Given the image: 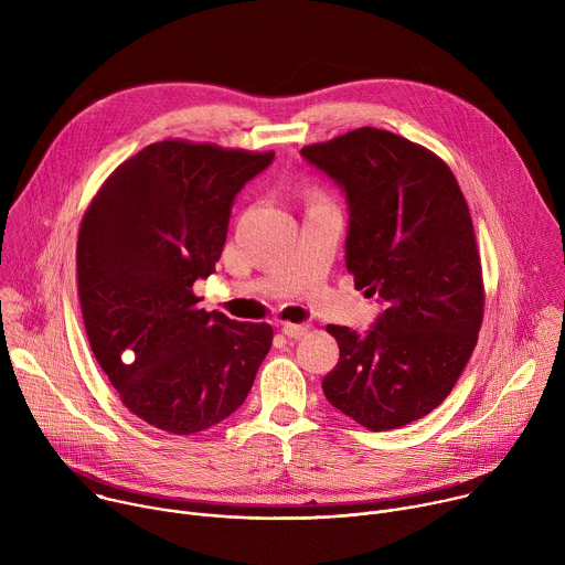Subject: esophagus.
Returning a JSON list of instances; mask_svg holds the SVG:
<instances>
[{
  "label": "esophagus",
  "instance_id": "1",
  "mask_svg": "<svg viewBox=\"0 0 565 565\" xmlns=\"http://www.w3.org/2000/svg\"><path fill=\"white\" fill-rule=\"evenodd\" d=\"M281 333L290 340H299L308 333V324H292V321H284L281 324Z\"/></svg>",
  "mask_w": 565,
  "mask_h": 565
}]
</instances>
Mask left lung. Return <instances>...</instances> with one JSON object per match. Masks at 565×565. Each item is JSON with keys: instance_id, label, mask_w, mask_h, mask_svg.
Returning <instances> with one entry per match:
<instances>
[{"instance_id": "left-lung-1", "label": "left lung", "mask_w": 565, "mask_h": 565, "mask_svg": "<svg viewBox=\"0 0 565 565\" xmlns=\"http://www.w3.org/2000/svg\"><path fill=\"white\" fill-rule=\"evenodd\" d=\"M301 156L342 190L347 270L384 303L366 333L327 327L340 360L321 388L371 431L405 427L449 395L478 340L486 295L469 207L436 153L384 129Z\"/></svg>"}]
</instances>
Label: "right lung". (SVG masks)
I'll return each instance as SVG.
<instances>
[{
	"label": "right lung",
	"instance_id": "right-lung-1",
	"mask_svg": "<svg viewBox=\"0 0 565 565\" xmlns=\"http://www.w3.org/2000/svg\"><path fill=\"white\" fill-rule=\"evenodd\" d=\"M275 153L163 140L105 181L77 236V290L92 351L125 407L190 436L248 397L270 324L196 306L214 273L236 194Z\"/></svg>",
	"mask_w": 565,
	"mask_h": 565
}]
</instances>
